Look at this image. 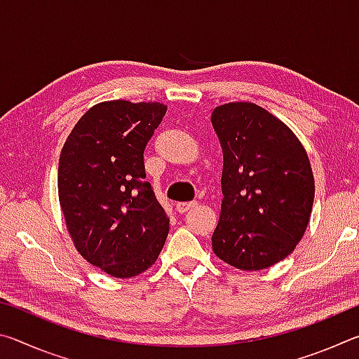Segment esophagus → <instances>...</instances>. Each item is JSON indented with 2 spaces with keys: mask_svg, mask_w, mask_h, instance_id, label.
<instances>
[{
  "mask_svg": "<svg viewBox=\"0 0 359 359\" xmlns=\"http://www.w3.org/2000/svg\"><path fill=\"white\" fill-rule=\"evenodd\" d=\"M198 203L196 201H191V203H177L175 204V209H177L179 214H185V212H188L193 208H196Z\"/></svg>",
  "mask_w": 359,
  "mask_h": 359,
  "instance_id": "34e87169",
  "label": "esophagus"
}]
</instances>
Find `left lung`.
Here are the masks:
<instances>
[{
  "instance_id": "1",
  "label": "left lung",
  "mask_w": 359,
  "mask_h": 359,
  "mask_svg": "<svg viewBox=\"0 0 359 359\" xmlns=\"http://www.w3.org/2000/svg\"><path fill=\"white\" fill-rule=\"evenodd\" d=\"M210 120L223 150L212 250L238 269H266L287 258L307 229L315 196L307 151L282 120L253 102L218 106Z\"/></svg>"
}]
</instances>
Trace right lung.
Instances as JSON below:
<instances>
[{
	"label": "right lung",
	"mask_w": 359,
	"mask_h": 359,
	"mask_svg": "<svg viewBox=\"0 0 359 359\" xmlns=\"http://www.w3.org/2000/svg\"><path fill=\"white\" fill-rule=\"evenodd\" d=\"M161 102L104 101L85 112L62 149L58 198L77 252L117 278L139 276L165 245L169 218L145 179L144 150Z\"/></svg>",
	"instance_id": "right-lung-1"
}]
</instances>
